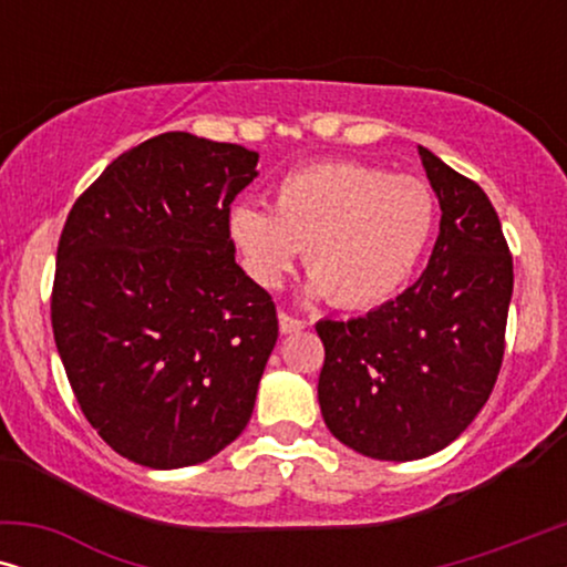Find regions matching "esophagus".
I'll return each instance as SVG.
<instances>
[{"label":"esophagus","instance_id":"1","mask_svg":"<svg viewBox=\"0 0 567 567\" xmlns=\"http://www.w3.org/2000/svg\"><path fill=\"white\" fill-rule=\"evenodd\" d=\"M278 328H281V336H291V332L305 330L307 322L299 320V317H291V315L281 312V315H278Z\"/></svg>","mask_w":567,"mask_h":567}]
</instances>
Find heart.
I'll return each instance as SVG.
<instances>
[{
  "label": "heart",
  "instance_id": "obj_1",
  "mask_svg": "<svg viewBox=\"0 0 567 567\" xmlns=\"http://www.w3.org/2000/svg\"><path fill=\"white\" fill-rule=\"evenodd\" d=\"M436 227L429 183L340 159L291 169L274 212L231 206L227 235L245 274L278 289L305 247L309 289L346 309L390 299L413 276Z\"/></svg>",
  "mask_w": 567,
  "mask_h": 567
}]
</instances>
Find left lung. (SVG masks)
Masks as SVG:
<instances>
[{"instance_id":"left-lung-1","label":"left lung","mask_w":567,"mask_h":567,"mask_svg":"<svg viewBox=\"0 0 567 567\" xmlns=\"http://www.w3.org/2000/svg\"><path fill=\"white\" fill-rule=\"evenodd\" d=\"M417 154L441 206L429 268L369 315L315 324L324 423L353 452L386 462L436 454L475 421L498 379L514 293L491 198L425 146Z\"/></svg>"}]
</instances>
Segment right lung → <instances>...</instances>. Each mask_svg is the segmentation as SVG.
<instances>
[{"instance_id":"add662e5","label":"right lung","mask_w":567,"mask_h":567,"mask_svg":"<svg viewBox=\"0 0 567 567\" xmlns=\"http://www.w3.org/2000/svg\"><path fill=\"white\" fill-rule=\"evenodd\" d=\"M258 152L169 131L76 198L51 324L107 446L152 470L212 460L245 431L278 338L276 305L235 262L227 216Z\"/></svg>"}]
</instances>
